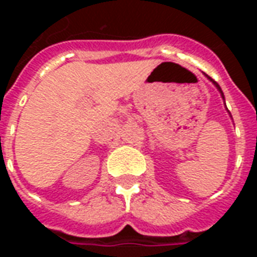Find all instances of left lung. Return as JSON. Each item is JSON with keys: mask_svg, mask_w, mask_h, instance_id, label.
I'll list each match as a JSON object with an SVG mask.
<instances>
[{"mask_svg": "<svg viewBox=\"0 0 257 257\" xmlns=\"http://www.w3.org/2000/svg\"><path fill=\"white\" fill-rule=\"evenodd\" d=\"M206 77H208V75H206ZM208 78H209V77H208ZM209 79H210V78H209ZM210 81H212V79H210ZM212 82H213V84H215V86H216V88H217V90H219V92H220V93H221V97H223V99H224V96H223V92H221L220 86H219V85H217V82H215V81H212Z\"/></svg>", "mask_w": 257, "mask_h": 257, "instance_id": "1", "label": "left lung"}]
</instances>
